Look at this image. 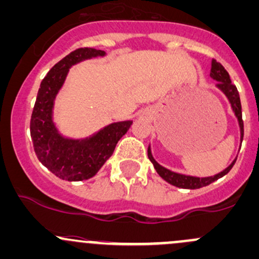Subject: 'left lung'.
Instances as JSON below:
<instances>
[{
    "instance_id": "1",
    "label": "left lung",
    "mask_w": 259,
    "mask_h": 259,
    "mask_svg": "<svg viewBox=\"0 0 259 259\" xmlns=\"http://www.w3.org/2000/svg\"><path fill=\"white\" fill-rule=\"evenodd\" d=\"M211 78H213L214 80H217V88L221 89L223 92V94L227 97V99L230 100L231 107H232V110L235 111L236 118L238 119V124H239V129H241V141L243 140V120H242V107H241V99H239V94L237 88H236L235 84H232L231 81L230 74H228L227 70L225 69V67L221 63L216 61V59H212L211 63V73H209ZM148 156L150 159V161L154 165L155 170L156 172L161 176L165 181H167L168 184L174 185L176 187H181V189H201L203 186H207V185L212 184L216 180L223 178L226 174L230 172L231 168L233 167L235 165L236 160L235 159L232 161V164L228 166L227 168L221 171L220 174L214 176H208V178H196V176H187V175H182V174H178L174 172V171L167 170L165 168L164 166H161L160 164H157L156 160L152 157L150 146L148 148Z\"/></svg>"
}]
</instances>
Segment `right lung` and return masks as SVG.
I'll list each match as a JSON object with an SVG mask.
<instances>
[{"instance_id": "add662e5", "label": "right lung", "mask_w": 259, "mask_h": 259, "mask_svg": "<svg viewBox=\"0 0 259 259\" xmlns=\"http://www.w3.org/2000/svg\"><path fill=\"white\" fill-rule=\"evenodd\" d=\"M105 56L95 48H78L54 65L40 83L31 116V138L38 160L57 178L83 181L93 178L113 155L118 141L126 134L132 120L113 122L91 138L62 137L53 122L54 99L72 65L94 57Z\"/></svg>"}]
</instances>
